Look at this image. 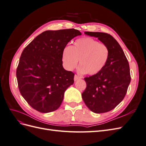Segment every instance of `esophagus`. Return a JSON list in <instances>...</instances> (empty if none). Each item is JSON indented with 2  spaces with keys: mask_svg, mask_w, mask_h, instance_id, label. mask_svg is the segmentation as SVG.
I'll return each instance as SVG.
<instances>
[{
  "mask_svg": "<svg viewBox=\"0 0 146 146\" xmlns=\"http://www.w3.org/2000/svg\"><path fill=\"white\" fill-rule=\"evenodd\" d=\"M82 78V77L81 76H78V75L76 74L74 76V81H77V80H78V79H80Z\"/></svg>",
  "mask_w": 146,
  "mask_h": 146,
  "instance_id": "34e87169",
  "label": "esophagus"
}]
</instances>
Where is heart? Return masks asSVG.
<instances>
[{
    "mask_svg": "<svg viewBox=\"0 0 146 146\" xmlns=\"http://www.w3.org/2000/svg\"><path fill=\"white\" fill-rule=\"evenodd\" d=\"M108 47L90 37L78 39L70 47H66L62 53V61L66 69L77 67L79 60L81 72L96 75L104 69L108 60Z\"/></svg>",
    "mask_w": 146,
    "mask_h": 146,
    "instance_id": "1",
    "label": "heart"
}]
</instances>
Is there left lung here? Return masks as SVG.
Masks as SVG:
<instances>
[{
	"mask_svg": "<svg viewBox=\"0 0 146 146\" xmlns=\"http://www.w3.org/2000/svg\"><path fill=\"white\" fill-rule=\"evenodd\" d=\"M85 33L98 38L109 49L108 60L104 69L84 78L86 88L82 94L91 111L106 113L115 108L125 96L131 81L129 64L121 46L111 35L102 32Z\"/></svg>",
	"mask_w": 146,
	"mask_h": 146,
	"instance_id": "left-lung-1",
	"label": "left lung"
}]
</instances>
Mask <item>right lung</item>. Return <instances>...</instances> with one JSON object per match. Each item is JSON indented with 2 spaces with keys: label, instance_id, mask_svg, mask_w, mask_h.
Listing matches in <instances>:
<instances>
[{
  "label": "right lung",
  "instance_id": "1",
  "mask_svg": "<svg viewBox=\"0 0 146 146\" xmlns=\"http://www.w3.org/2000/svg\"><path fill=\"white\" fill-rule=\"evenodd\" d=\"M82 33L74 29L47 30L22 52L16 77L22 96L35 110L49 113L62 103L65 91L74 83V74L63 67L67 44Z\"/></svg>",
  "mask_w": 146,
  "mask_h": 146
}]
</instances>
